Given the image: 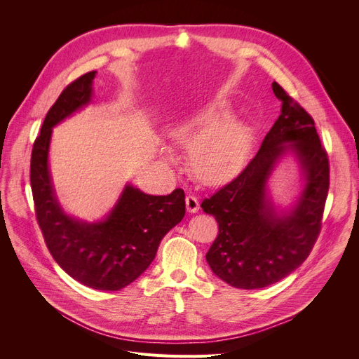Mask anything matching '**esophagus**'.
I'll return each instance as SVG.
<instances>
[{"label":"esophagus","instance_id":"1","mask_svg":"<svg viewBox=\"0 0 359 359\" xmlns=\"http://www.w3.org/2000/svg\"><path fill=\"white\" fill-rule=\"evenodd\" d=\"M186 208L191 214H195L199 211V199L194 195H187L186 196Z\"/></svg>","mask_w":359,"mask_h":359}]
</instances>
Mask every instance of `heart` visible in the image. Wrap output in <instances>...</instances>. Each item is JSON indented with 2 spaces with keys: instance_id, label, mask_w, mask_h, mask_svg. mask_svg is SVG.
Segmentation results:
<instances>
[{
  "instance_id": "obj_1",
  "label": "heart",
  "mask_w": 359,
  "mask_h": 359,
  "mask_svg": "<svg viewBox=\"0 0 359 359\" xmlns=\"http://www.w3.org/2000/svg\"><path fill=\"white\" fill-rule=\"evenodd\" d=\"M222 111L206 106L177 121L172 137L189 145L187 158L194 175L203 183H217L237 172L246 158L250 132L238 121L222 119ZM168 160L172 156L167 154Z\"/></svg>"
}]
</instances>
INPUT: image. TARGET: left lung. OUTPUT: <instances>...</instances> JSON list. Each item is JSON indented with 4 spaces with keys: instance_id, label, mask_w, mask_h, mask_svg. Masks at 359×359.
<instances>
[{
    "instance_id": "obj_1",
    "label": "left lung",
    "mask_w": 359,
    "mask_h": 359,
    "mask_svg": "<svg viewBox=\"0 0 359 359\" xmlns=\"http://www.w3.org/2000/svg\"><path fill=\"white\" fill-rule=\"evenodd\" d=\"M272 90L282 102L280 115L257 154L201 205L219 230L206 262L221 280L240 290L276 284L309 257L329 191V160L313 118L278 83ZM288 154L299 163L304 187L291 209L278 212L267 183Z\"/></svg>"
}]
</instances>
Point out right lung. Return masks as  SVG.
<instances>
[{
	"mask_svg": "<svg viewBox=\"0 0 359 359\" xmlns=\"http://www.w3.org/2000/svg\"><path fill=\"white\" fill-rule=\"evenodd\" d=\"M94 77L96 71L81 75L49 109L33 145L30 183L36 218L55 262L86 287L119 291L147 271L161 238L183 219L186 203L182 189L153 196L126 183L115 206L99 221L88 222L62 210L49 167L52 129L91 102Z\"/></svg>",
	"mask_w": 359,
	"mask_h": 359,
	"instance_id": "obj_1",
	"label": "right lung"
}]
</instances>
